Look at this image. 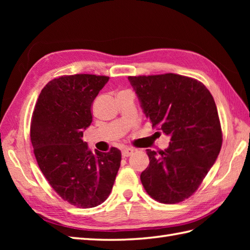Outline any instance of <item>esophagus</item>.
Instances as JSON below:
<instances>
[{
	"label": "esophagus",
	"mask_w": 250,
	"mask_h": 250,
	"mask_svg": "<svg viewBox=\"0 0 250 250\" xmlns=\"http://www.w3.org/2000/svg\"><path fill=\"white\" fill-rule=\"evenodd\" d=\"M133 151H134L133 148L126 147V148H125V149H122V157H124V158L129 157V156L132 155V153H133Z\"/></svg>",
	"instance_id": "esophagus-1"
}]
</instances>
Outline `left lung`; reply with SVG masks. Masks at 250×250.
I'll return each mask as SVG.
<instances>
[{
	"label": "left lung",
	"instance_id": "left-lung-1",
	"mask_svg": "<svg viewBox=\"0 0 250 250\" xmlns=\"http://www.w3.org/2000/svg\"><path fill=\"white\" fill-rule=\"evenodd\" d=\"M128 79L152 128L171 139L159 153L147 149L149 166L141 174L146 192L167 204L188 199L220 152L221 126L213 97L203 83L173 73Z\"/></svg>",
	"mask_w": 250,
	"mask_h": 250
}]
</instances>
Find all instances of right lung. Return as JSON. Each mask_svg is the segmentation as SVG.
<instances>
[{"label":"right lung","instance_id":"right-lung-1","mask_svg":"<svg viewBox=\"0 0 250 250\" xmlns=\"http://www.w3.org/2000/svg\"><path fill=\"white\" fill-rule=\"evenodd\" d=\"M109 77L76 74L52 79L42 90L31 121L37 164L63 200L83 208L108 198L121 152H92L83 141L91 125V104Z\"/></svg>","mask_w":250,"mask_h":250}]
</instances>
